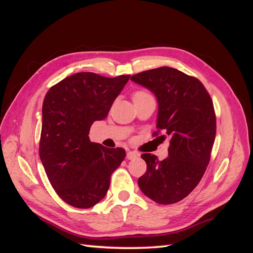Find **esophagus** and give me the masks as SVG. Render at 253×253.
I'll list each match as a JSON object with an SVG mask.
<instances>
[{
	"mask_svg": "<svg viewBox=\"0 0 253 253\" xmlns=\"http://www.w3.org/2000/svg\"><path fill=\"white\" fill-rule=\"evenodd\" d=\"M139 155H140V154H139V153L136 152V151H128V152H127V159H128V160H133V159L138 158Z\"/></svg>",
	"mask_w": 253,
	"mask_h": 253,
	"instance_id": "esophagus-1",
	"label": "esophagus"
}]
</instances>
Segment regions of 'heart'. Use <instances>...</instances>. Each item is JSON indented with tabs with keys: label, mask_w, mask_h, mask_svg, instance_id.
<instances>
[{
	"label": "heart",
	"mask_w": 253,
	"mask_h": 253,
	"mask_svg": "<svg viewBox=\"0 0 253 253\" xmlns=\"http://www.w3.org/2000/svg\"><path fill=\"white\" fill-rule=\"evenodd\" d=\"M148 95H151L147 91H137V92L133 93L132 95V99H139V98H143V96H148Z\"/></svg>",
	"instance_id": "obj_1"
}]
</instances>
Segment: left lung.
<instances>
[{
    "instance_id": "obj_1",
    "label": "left lung",
    "mask_w": 253,
    "mask_h": 253,
    "mask_svg": "<svg viewBox=\"0 0 253 253\" xmlns=\"http://www.w3.org/2000/svg\"><path fill=\"white\" fill-rule=\"evenodd\" d=\"M130 79L157 96L158 131L170 139L163 161L151 153L141 155L147 171L138 185L157 203H176L195 189L210 162L216 133L212 99L200 80L171 67L150 69Z\"/></svg>"
}]
</instances>
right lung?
<instances>
[{
  "label": "right lung",
  "mask_w": 253,
  "mask_h": 253,
  "mask_svg": "<svg viewBox=\"0 0 253 253\" xmlns=\"http://www.w3.org/2000/svg\"><path fill=\"white\" fill-rule=\"evenodd\" d=\"M130 75L107 78L77 73L53 85L42 105L40 160L53 189L78 209L100 202L126 157L122 148L91 142L90 127L107 116Z\"/></svg>",
  "instance_id": "right-lung-1"
}]
</instances>
